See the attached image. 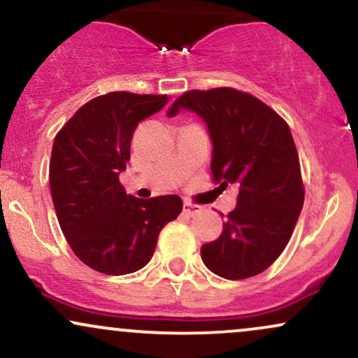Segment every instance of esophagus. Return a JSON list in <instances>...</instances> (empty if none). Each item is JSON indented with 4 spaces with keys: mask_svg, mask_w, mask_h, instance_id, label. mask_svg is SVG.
Returning <instances> with one entry per match:
<instances>
[{
    "mask_svg": "<svg viewBox=\"0 0 358 358\" xmlns=\"http://www.w3.org/2000/svg\"><path fill=\"white\" fill-rule=\"evenodd\" d=\"M183 212L187 213V215L195 217V215H199L200 212H202V207H199V205H193L190 202H185L183 203Z\"/></svg>",
    "mask_w": 358,
    "mask_h": 358,
    "instance_id": "esophagus-1",
    "label": "esophagus"
}]
</instances>
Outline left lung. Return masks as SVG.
Segmentation results:
<instances>
[{
	"mask_svg": "<svg viewBox=\"0 0 358 358\" xmlns=\"http://www.w3.org/2000/svg\"><path fill=\"white\" fill-rule=\"evenodd\" d=\"M182 109L199 114L208 127L213 182L239 187L219 239L202 245L203 264L234 281L256 276L285 250L305 202L289 126L264 102L232 87L188 90L168 116Z\"/></svg>",
	"mask_w": 358,
	"mask_h": 358,
	"instance_id": "obj_1",
	"label": "left lung"
}]
</instances>
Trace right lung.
Masks as SVG:
<instances>
[{
    "label": "right lung",
    "instance_id": "right-lung-1",
    "mask_svg": "<svg viewBox=\"0 0 358 358\" xmlns=\"http://www.w3.org/2000/svg\"><path fill=\"white\" fill-rule=\"evenodd\" d=\"M166 102L151 94H104L82 106L53 141L48 176L60 229L76 256L102 274L145 268L159 231L183 208L178 195L136 199L119 182L139 121Z\"/></svg>",
    "mask_w": 358,
    "mask_h": 358
}]
</instances>
